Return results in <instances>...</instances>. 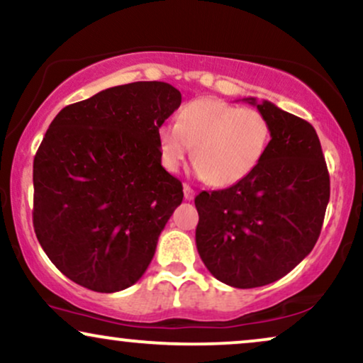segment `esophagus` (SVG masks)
<instances>
[{"label":"esophagus","instance_id":"1","mask_svg":"<svg viewBox=\"0 0 363 363\" xmlns=\"http://www.w3.org/2000/svg\"><path fill=\"white\" fill-rule=\"evenodd\" d=\"M194 196H196L194 189H192L191 186L184 184V199H186V201H192V199H194Z\"/></svg>","mask_w":363,"mask_h":363}]
</instances>
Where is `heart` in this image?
Wrapping results in <instances>:
<instances>
[{"label":"heart","instance_id":"1","mask_svg":"<svg viewBox=\"0 0 363 363\" xmlns=\"http://www.w3.org/2000/svg\"><path fill=\"white\" fill-rule=\"evenodd\" d=\"M272 127L259 110L203 97L186 104L176 123L157 130L160 160L177 172L192 150L194 171L211 186L228 187L250 176L263 160Z\"/></svg>","mask_w":363,"mask_h":363}]
</instances>
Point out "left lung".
Returning <instances> with one entry per match:
<instances>
[{"mask_svg": "<svg viewBox=\"0 0 363 363\" xmlns=\"http://www.w3.org/2000/svg\"><path fill=\"white\" fill-rule=\"evenodd\" d=\"M245 100L268 118L272 140L250 176L196 196V246L219 281L256 288L283 278L313 250L330 199V176L311 123L268 100Z\"/></svg>", "mask_w": 363, "mask_h": 363, "instance_id": "8db88e82", "label": "left lung"}]
</instances>
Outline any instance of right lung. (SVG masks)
<instances>
[{
  "instance_id": "obj_1",
  "label": "right lung",
  "mask_w": 363,
  "mask_h": 363,
  "mask_svg": "<svg viewBox=\"0 0 363 363\" xmlns=\"http://www.w3.org/2000/svg\"><path fill=\"white\" fill-rule=\"evenodd\" d=\"M164 82H134L67 105L33 160V228L57 268L99 293L125 290L182 203L160 164L159 127L181 105Z\"/></svg>"
}]
</instances>
